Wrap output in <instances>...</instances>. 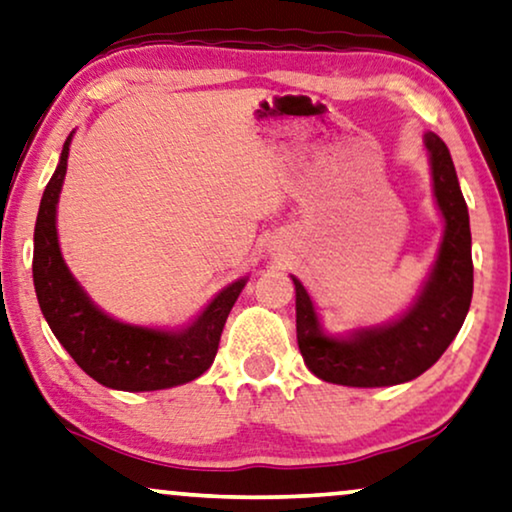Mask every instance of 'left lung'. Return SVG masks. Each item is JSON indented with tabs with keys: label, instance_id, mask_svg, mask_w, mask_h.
Here are the masks:
<instances>
[{
	"label": "left lung",
	"instance_id": "1",
	"mask_svg": "<svg viewBox=\"0 0 512 512\" xmlns=\"http://www.w3.org/2000/svg\"><path fill=\"white\" fill-rule=\"evenodd\" d=\"M424 142L431 154L433 192L445 217V236L412 309L391 325L358 330L349 339H332L320 330L309 292L292 276L297 290V344L306 367L318 379L358 388L417 379L438 363L466 320L473 299L468 208L447 145L435 133H426Z\"/></svg>",
	"mask_w": 512,
	"mask_h": 512
}]
</instances>
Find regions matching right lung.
Returning a JSON list of instances; mask_svg holds the SVG:
<instances>
[{
	"mask_svg": "<svg viewBox=\"0 0 512 512\" xmlns=\"http://www.w3.org/2000/svg\"><path fill=\"white\" fill-rule=\"evenodd\" d=\"M72 135L56 173L44 189L34 224L32 278L39 306L65 351L98 384L119 391H159L187 384L213 365L222 327L241 295L245 278L224 288L192 325L180 332L128 325L109 318L74 281L60 255L56 206L63 187Z\"/></svg>",
	"mask_w": 512,
	"mask_h": 512,
	"instance_id": "obj_1",
	"label": "right lung"
}]
</instances>
